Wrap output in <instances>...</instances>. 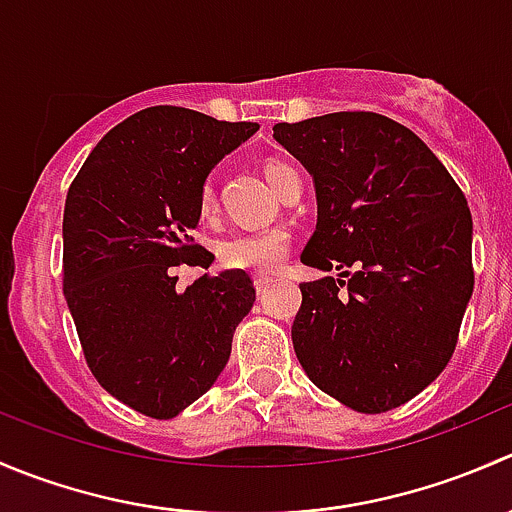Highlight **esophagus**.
I'll use <instances>...</instances> for the list:
<instances>
[{
  "mask_svg": "<svg viewBox=\"0 0 512 512\" xmlns=\"http://www.w3.org/2000/svg\"><path fill=\"white\" fill-rule=\"evenodd\" d=\"M272 282H275V277H267V275H257V277H255V289H257V294L267 292V289H270V287H272Z\"/></svg>",
  "mask_w": 512,
  "mask_h": 512,
  "instance_id": "1",
  "label": "esophagus"
}]
</instances>
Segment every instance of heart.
<instances>
[{"instance_id": "heart-1", "label": "heart", "mask_w": 512, "mask_h": 512, "mask_svg": "<svg viewBox=\"0 0 512 512\" xmlns=\"http://www.w3.org/2000/svg\"><path fill=\"white\" fill-rule=\"evenodd\" d=\"M297 173L292 165L285 160L270 158L265 160V178L275 190L282 188L287 175ZM198 208L203 218L215 213V185L205 183L200 188ZM289 247H292V232L285 225L260 227V230H245L235 232V235L225 237L218 245V260L227 270L252 272V275H265V272L277 270L282 262L287 260Z\"/></svg>"}]
</instances>
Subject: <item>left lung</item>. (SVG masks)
<instances>
[{
    "mask_svg": "<svg viewBox=\"0 0 512 512\" xmlns=\"http://www.w3.org/2000/svg\"><path fill=\"white\" fill-rule=\"evenodd\" d=\"M272 131L317 188L302 262L347 277L299 285V364L349 409H396L456 349L473 294L466 195L414 131L381 113L339 111Z\"/></svg>",
    "mask_w": 512,
    "mask_h": 512,
    "instance_id": "8db88e82",
    "label": "left lung"
}]
</instances>
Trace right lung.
I'll return each instance as SVG.
<instances>
[{
	"label": "right lung",
	"instance_id": "add662e5",
	"mask_svg": "<svg viewBox=\"0 0 512 512\" xmlns=\"http://www.w3.org/2000/svg\"><path fill=\"white\" fill-rule=\"evenodd\" d=\"M180 106H151L106 133L64 208V297L98 384L151 418H173L225 369L255 302L240 270L180 292L175 267H205L200 188L257 131Z\"/></svg>",
	"mask_w": 512,
	"mask_h": 512
}]
</instances>
